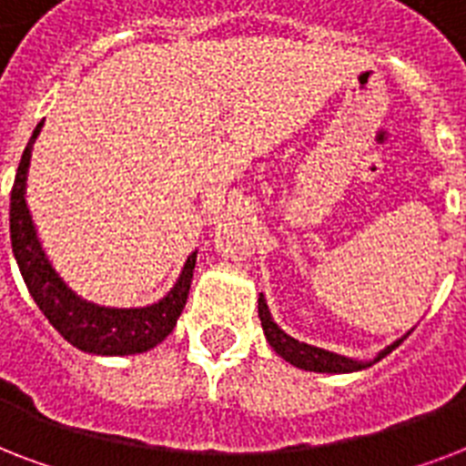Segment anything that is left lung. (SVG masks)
Wrapping results in <instances>:
<instances>
[{"instance_id":"8db88e82","label":"left lung","mask_w":466,"mask_h":466,"mask_svg":"<svg viewBox=\"0 0 466 466\" xmlns=\"http://www.w3.org/2000/svg\"><path fill=\"white\" fill-rule=\"evenodd\" d=\"M258 317H261L263 333H266V340L270 343V348H273L280 358H285V360L290 362V365H295V368L299 370H309V372H355V370L370 368L372 362L382 360L384 355H390L391 350L406 339L404 336V339L394 340V343L384 348L382 353L377 355L372 362H360L353 360V358H343V355L331 353V350H324V348L309 346V343H302V340L288 336V333L273 321L263 295H258Z\"/></svg>"}]
</instances>
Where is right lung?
<instances>
[{"label":"right lung","instance_id":"add662e5","mask_svg":"<svg viewBox=\"0 0 466 466\" xmlns=\"http://www.w3.org/2000/svg\"><path fill=\"white\" fill-rule=\"evenodd\" d=\"M40 126L33 130L31 140L24 149V157L18 161L9 205L11 248L16 256L25 288L31 292V298L35 299V305L40 307V311L47 317V321L65 336V340H69L72 346L84 350V353H145L174 331L176 319L181 317L186 299H188L198 251L188 256L181 276H178L174 288L168 290L167 298H161L155 305L137 307V309H116V307H98L75 295L47 261L46 251L35 237L31 212L25 208V174H28L31 149L40 133Z\"/></svg>","mask_w":466,"mask_h":466}]
</instances>
